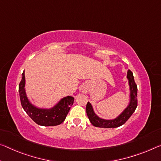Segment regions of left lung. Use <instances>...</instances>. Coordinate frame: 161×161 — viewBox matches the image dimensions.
Instances as JSON below:
<instances>
[{
    "mask_svg": "<svg viewBox=\"0 0 161 161\" xmlns=\"http://www.w3.org/2000/svg\"><path fill=\"white\" fill-rule=\"evenodd\" d=\"M127 77L129 80L130 90V102L127 108L122 112L120 115H119L117 118L110 120L99 118L94 113L92 106L90 103H87L86 106V112L88 118L91 122V123L94 126L97 127H104V128H114L122 125L128 119L130 116L136 110L137 106V85L135 82L133 74L130 70L127 71Z\"/></svg>",
    "mask_w": 161,
    "mask_h": 161,
    "instance_id": "left-lung-1",
    "label": "left lung"
}]
</instances>
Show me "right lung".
<instances>
[{"label":"right lung","mask_w":161,"mask_h":161,"mask_svg":"<svg viewBox=\"0 0 161 161\" xmlns=\"http://www.w3.org/2000/svg\"><path fill=\"white\" fill-rule=\"evenodd\" d=\"M24 71L19 83V92L23 109L36 123L42 126H56L64 121L67 114L74 103L73 97L68 96L61 101L53 108L49 109H39L32 105L28 99L25 92Z\"/></svg>","instance_id":"obj_1"}]
</instances>
